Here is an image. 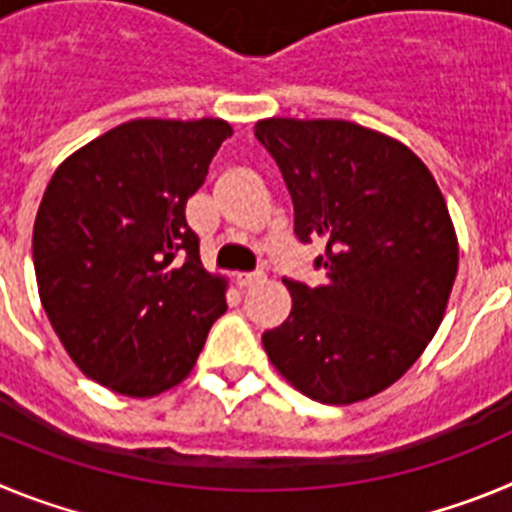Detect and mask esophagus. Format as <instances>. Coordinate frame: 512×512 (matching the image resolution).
<instances>
[{"instance_id": "esophagus-1", "label": "esophagus", "mask_w": 512, "mask_h": 512, "mask_svg": "<svg viewBox=\"0 0 512 512\" xmlns=\"http://www.w3.org/2000/svg\"><path fill=\"white\" fill-rule=\"evenodd\" d=\"M264 282V274L261 271H253V274H238L235 277V284L241 289H248V287H256V284Z\"/></svg>"}]
</instances>
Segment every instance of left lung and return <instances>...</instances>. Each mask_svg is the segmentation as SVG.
Returning <instances> with one entry per match:
<instances>
[{"mask_svg":"<svg viewBox=\"0 0 512 512\" xmlns=\"http://www.w3.org/2000/svg\"><path fill=\"white\" fill-rule=\"evenodd\" d=\"M295 205V235L325 243L323 284L284 279L292 312L266 354L295 390L351 405L395 384L436 336L459 243L428 166L346 120L269 117L253 128Z\"/></svg>","mask_w":512,"mask_h":512,"instance_id":"1","label":"left lung"}]
</instances>
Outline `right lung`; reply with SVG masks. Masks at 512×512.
Listing matches in <instances>:
<instances>
[{
    "mask_svg": "<svg viewBox=\"0 0 512 512\" xmlns=\"http://www.w3.org/2000/svg\"><path fill=\"white\" fill-rule=\"evenodd\" d=\"M225 120H130L71 153L33 228L43 310L74 364L128 397L187 379L225 305L184 207Z\"/></svg>",
    "mask_w": 512,
    "mask_h": 512,
    "instance_id": "1",
    "label": "right lung"
}]
</instances>
